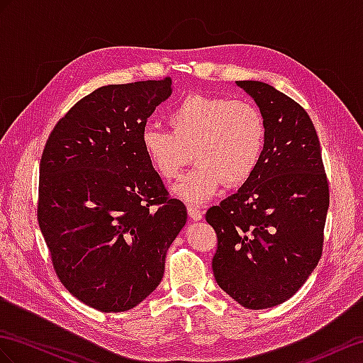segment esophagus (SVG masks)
Returning a JSON list of instances; mask_svg holds the SVG:
<instances>
[{
	"label": "esophagus",
	"instance_id": "esophagus-1",
	"mask_svg": "<svg viewBox=\"0 0 363 363\" xmlns=\"http://www.w3.org/2000/svg\"><path fill=\"white\" fill-rule=\"evenodd\" d=\"M187 211H189V216H190L193 220H201L202 216H203L202 210L198 208V207H194V206H189Z\"/></svg>",
	"mask_w": 363,
	"mask_h": 363
}]
</instances>
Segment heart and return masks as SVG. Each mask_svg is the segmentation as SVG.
<instances>
[{"mask_svg": "<svg viewBox=\"0 0 363 363\" xmlns=\"http://www.w3.org/2000/svg\"><path fill=\"white\" fill-rule=\"evenodd\" d=\"M170 130L148 125L141 136L143 152L161 179L172 182L191 161L198 167L174 194L202 203L224 187L244 185L257 170L267 144V123L255 102L191 93L174 104Z\"/></svg>", "mask_w": 363, "mask_h": 363, "instance_id": "heart-1", "label": "heart"}]
</instances>
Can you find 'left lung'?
Returning a JSON list of instances; mask_svg holds the SVG:
<instances>
[{
    "label": "left lung",
    "instance_id": "1",
    "mask_svg": "<svg viewBox=\"0 0 363 363\" xmlns=\"http://www.w3.org/2000/svg\"><path fill=\"white\" fill-rule=\"evenodd\" d=\"M261 108L267 144L238 193L211 207L218 250L213 274L248 310L272 308L299 290L322 256L330 190L308 113L261 81H236Z\"/></svg>",
    "mask_w": 363,
    "mask_h": 363
}]
</instances>
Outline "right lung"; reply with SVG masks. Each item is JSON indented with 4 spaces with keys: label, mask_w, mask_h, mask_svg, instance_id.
Wrapping results in <instances>:
<instances>
[{
    "label": "right lung",
    "mask_w": 363,
    "mask_h": 363,
    "mask_svg": "<svg viewBox=\"0 0 363 363\" xmlns=\"http://www.w3.org/2000/svg\"><path fill=\"white\" fill-rule=\"evenodd\" d=\"M172 79L99 87L58 121L40 164L38 222L62 285L91 308H135L164 276L187 220L141 136Z\"/></svg>",
    "instance_id": "1"
}]
</instances>
